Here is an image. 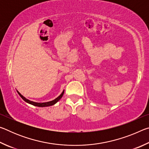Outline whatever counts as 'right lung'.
<instances>
[{
	"label": "right lung",
	"instance_id": "1",
	"mask_svg": "<svg viewBox=\"0 0 149 149\" xmlns=\"http://www.w3.org/2000/svg\"><path fill=\"white\" fill-rule=\"evenodd\" d=\"M17 93H18L20 97H22V99H23L24 101H26V102L29 103V104H31L33 106H35V107H50V106H52V105H54V104H56V103L58 101V100L61 99L63 95H64V91H63V92L62 93V94L60 95L59 97H58L56 99H55L54 100H52V101H49V102H42V103H40V102H33L31 101V100H29L28 99H27L26 98H25L23 95H22L20 93L17 91Z\"/></svg>",
	"mask_w": 149,
	"mask_h": 149
}]
</instances>
